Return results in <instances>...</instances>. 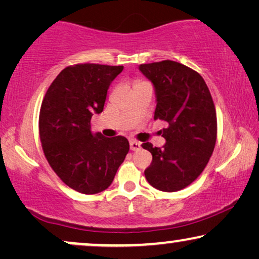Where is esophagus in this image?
Wrapping results in <instances>:
<instances>
[{
    "instance_id": "obj_1",
    "label": "esophagus",
    "mask_w": 259,
    "mask_h": 259,
    "mask_svg": "<svg viewBox=\"0 0 259 259\" xmlns=\"http://www.w3.org/2000/svg\"><path fill=\"white\" fill-rule=\"evenodd\" d=\"M130 147H131V150H132V151H138V150H140V148H141V145H140V143H138V141L131 140L130 141Z\"/></svg>"
}]
</instances>
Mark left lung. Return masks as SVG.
Segmentation results:
<instances>
[{
    "label": "left lung",
    "mask_w": 259,
    "mask_h": 259,
    "mask_svg": "<svg viewBox=\"0 0 259 259\" xmlns=\"http://www.w3.org/2000/svg\"><path fill=\"white\" fill-rule=\"evenodd\" d=\"M139 70L153 84L154 120L167 122L160 132L164 146L144 143L152 153L145 177L154 189L176 192L194 182L207 165L217 138V115L210 91L200 74L165 60L145 63Z\"/></svg>",
    "instance_id": "1"
}]
</instances>
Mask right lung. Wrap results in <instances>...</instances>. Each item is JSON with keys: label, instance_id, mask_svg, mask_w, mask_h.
I'll return each instance as SVG.
<instances>
[{"label": "right lung", "instance_id": "add662e5", "mask_svg": "<svg viewBox=\"0 0 259 259\" xmlns=\"http://www.w3.org/2000/svg\"><path fill=\"white\" fill-rule=\"evenodd\" d=\"M123 66L67 67L42 102L38 127L45 155L70 189L94 194L107 189L130 151L125 137L93 133L91 119L104 111L107 91Z\"/></svg>", "mask_w": 259, "mask_h": 259}]
</instances>
